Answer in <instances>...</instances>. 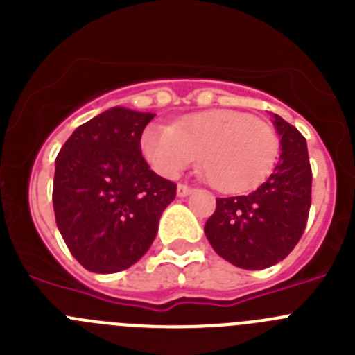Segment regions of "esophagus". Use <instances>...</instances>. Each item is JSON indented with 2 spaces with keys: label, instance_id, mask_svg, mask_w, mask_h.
<instances>
[{
  "label": "esophagus",
  "instance_id": "esophagus-1",
  "mask_svg": "<svg viewBox=\"0 0 355 355\" xmlns=\"http://www.w3.org/2000/svg\"><path fill=\"white\" fill-rule=\"evenodd\" d=\"M192 192V187H188V184H178V197H188Z\"/></svg>",
  "mask_w": 355,
  "mask_h": 355
}]
</instances>
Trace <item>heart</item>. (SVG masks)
<instances>
[{"label":"heart","mask_w":355,"mask_h":355,"mask_svg":"<svg viewBox=\"0 0 355 355\" xmlns=\"http://www.w3.org/2000/svg\"><path fill=\"white\" fill-rule=\"evenodd\" d=\"M144 158L158 174L175 178L197 162L213 188L240 193L270 174L277 137L265 121L234 110H208L172 126L150 124L140 139Z\"/></svg>","instance_id":"b5f03b06"}]
</instances>
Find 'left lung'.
Segmentation results:
<instances>
[{
    "instance_id": "1",
    "label": "left lung",
    "mask_w": 355,
    "mask_h": 355,
    "mask_svg": "<svg viewBox=\"0 0 355 355\" xmlns=\"http://www.w3.org/2000/svg\"><path fill=\"white\" fill-rule=\"evenodd\" d=\"M272 122L281 139L274 172L247 196L216 199L205 233L220 258L245 270L284 259L300 240L311 206V165L306 139L279 115Z\"/></svg>"
}]
</instances>
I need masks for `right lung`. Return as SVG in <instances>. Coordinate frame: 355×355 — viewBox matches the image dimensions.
<instances>
[{
    "mask_svg": "<svg viewBox=\"0 0 355 355\" xmlns=\"http://www.w3.org/2000/svg\"><path fill=\"white\" fill-rule=\"evenodd\" d=\"M155 114L114 106L81 124L55 162L53 208L65 245L96 274L126 270L149 250L175 184L142 158Z\"/></svg>",
    "mask_w": 355,
    "mask_h": 355,
    "instance_id": "add662e5",
    "label": "right lung"
}]
</instances>
